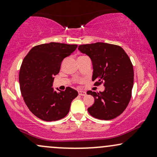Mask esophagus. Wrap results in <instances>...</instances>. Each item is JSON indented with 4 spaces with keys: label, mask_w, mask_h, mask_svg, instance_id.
<instances>
[{
    "label": "esophagus",
    "mask_w": 157,
    "mask_h": 157,
    "mask_svg": "<svg viewBox=\"0 0 157 157\" xmlns=\"http://www.w3.org/2000/svg\"><path fill=\"white\" fill-rule=\"evenodd\" d=\"M78 94L79 95H80V96H85V95L86 94V91H79Z\"/></svg>",
    "instance_id": "esophagus-1"
}]
</instances>
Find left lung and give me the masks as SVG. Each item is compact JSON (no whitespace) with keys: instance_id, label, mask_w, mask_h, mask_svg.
I'll return each instance as SVG.
<instances>
[{"instance_id":"left-lung-1","label":"left lung","mask_w":157,"mask_h":157,"mask_svg":"<svg viewBox=\"0 0 157 157\" xmlns=\"http://www.w3.org/2000/svg\"><path fill=\"white\" fill-rule=\"evenodd\" d=\"M78 50L91 58L94 84L104 82L105 86L102 92L87 91L94 98L88 111L100 120L116 118L125 111L131 97L134 68L130 58L122 47L106 43L80 45Z\"/></svg>"}]
</instances>
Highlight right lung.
I'll use <instances>...</instances> for the list:
<instances>
[{"mask_svg":"<svg viewBox=\"0 0 157 157\" xmlns=\"http://www.w3.org/2000/svg\"><path fill=\"white\" fill-rule=\"evenodd\" d=\"M77 47L59 43L41 44L32 48L23 59L19 74L21 94L30 111L40 120L55 121L65 117L78 95L70 87L64 91L52 87L62 61Z\"/></svg>","mask_w":157,"mask_h":157,"instance_id":"1","label":"right lung"}]
</instances>
